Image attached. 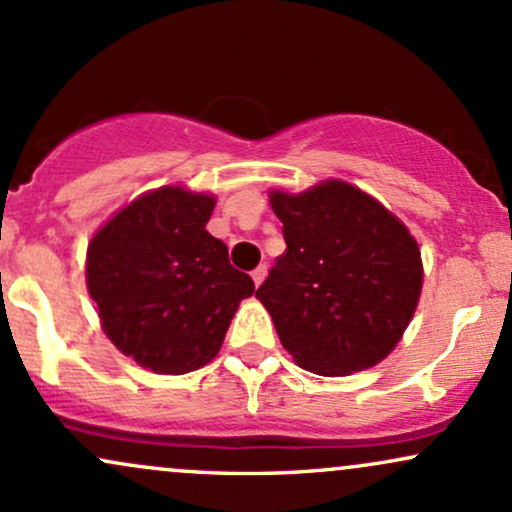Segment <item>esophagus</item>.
<instances>
[{"mask_svg": "<svg viewBox=\"0 0 512 512\" xmlns=\"http://www.w3.org/2000/svg\"><path fill=\"white\" fill-rule=\"evenodd\" d=\"M252 276V281H255V286H260L264 279H267V267H264V264H260V267L255 269V272L250 274Z\"/></svg>", "mask_w": 512, "mask_h": 512, "instance_id": "34e87169", "label": "esophagus"}]
</instances>
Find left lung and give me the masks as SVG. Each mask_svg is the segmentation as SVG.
<instances>
[{
	"label": "left lung",
	"instance_id": "left-lung-1",
	"mask_svg": "<svg viewBox=\"0 0 512 512\" xmlns=\"http://www.w3.org/2000/svg\"><path fill=\"white\" fill-rule=\"evenodd\" d=\"M286 250L255 298L296 366L351 375L395 351L419 305L424 262L409 228L339 178L269 190Z\"/></svg>",
	"mask_w": 512,
	"mask_h": 512
}]
</instances>
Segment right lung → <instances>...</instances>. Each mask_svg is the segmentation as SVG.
Segmentation results:
<instances>
[{
  "label": "right lung",
  "instance_id": "obj_1",
  "mask_svg": "<svg viewBox=\"0 0 512 512\" xmlns=\"http://www.w3.org/2000/svg\"><path fill=\"white\" fill-rule=\"evenodd\" d=\"M209 192L163 185L117 209L86 250V289L105 337L137 366L182 375L219 354L243 298L255 293L207 231Z\"/></svg>",
  "mask_w": 512,
  "mask_h": 512
}]
</instances>
